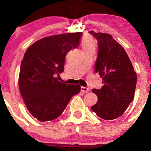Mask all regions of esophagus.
<instances>
[{"mask_svg":"<svg viewBox=\"0 0 151 151\" xmlns=\"http://www.w3.org/2000/svg\"><path fill=\"white\" fill-rule=\"evenodd\" d=\"M81 91L84 93H87L89 91V88L84 87V86H81Z\"/></svg>","mask_w":151,"mask_h":151,"instance_id":"34e87169","label":"esophagus"}]
</instances>
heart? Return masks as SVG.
Wrapping results in <instances>:
<instances>
[{
    "instance_id": "b5f03b06",
    "label": "heart",
    "mask_w": 151,
    "mask_h": 151,
    "mask_svg": "<svg viewBox=\"0 0 151 151\" xmlns=\"http://www.w3.org/2000/svg\"><path fill=\"white\" fill-rule=\"evenodd\" d=\"M81 45L84 51H86V50L90 49H95L96 45H95L94 40L91 36L86 35L81 40Z\"/></svg>"
}]
</instances>
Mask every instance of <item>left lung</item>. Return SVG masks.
<instances>
[{
  "instance_id": "left-lung-1",
  "label": "left lung",
  "mask_w": 151,
  "mask_h": 151,
  "mask_svg": "<svg viewBox=\"0 0 151 151\" xmlns=\"http://www.w3.org/2000/svg\"><path fill=\"white\" fill-rule=\"evenodd\" d=\"M89 33L98 41L95 72L102 78L101 89H93L98 101L91 110L101 119L114 120L123 115L134 97L137 77L122 46L111 35Z\"/></svg>"
}]
</instances>
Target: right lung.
Returning a JSON list of instances; mask_svg holds the SVG:
<instances>
[{
  "instance_id": "1",
  "label": "right lung",
  "mask_w": 151,
  "mask_h": 151,
  "mask_svg": "<svg viewBox=\"0 0 151 151\" xmlns=\"http://www.w3.org/2000/svg\"><path fill=\"white\" fill-rule=\"evenodd\" d=\"M82 32L46 37L29 47L20 66L18 84L26 107L40 121L56 119L81 86L60 80L65 56L79 46Z\"/></svg>"
}]
</instances>
